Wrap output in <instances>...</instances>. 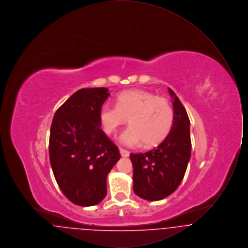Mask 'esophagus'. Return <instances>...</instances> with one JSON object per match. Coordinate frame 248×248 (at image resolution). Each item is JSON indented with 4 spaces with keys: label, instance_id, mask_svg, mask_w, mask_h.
Wrapping results in <instances>:
<instances>
[{
    "label": "esophagus",
    "instance_id": "34e87169",
    "mask_svg": "<svg viewBox=\"0 0 248 248\" xmlns=\"http://www.w3.org/2000/svg\"><path fill=\"white\" fill-rule=\"evenodd\" d=\"M119 151H120V154H121L122 157H128L129 156V152H127V151L122 149V148H120Z\"/></svg>",
    "mask_w": 248,
    "mask_h": 248
}]
</instances>
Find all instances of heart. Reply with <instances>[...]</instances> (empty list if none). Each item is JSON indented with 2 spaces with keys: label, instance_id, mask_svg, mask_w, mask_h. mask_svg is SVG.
Returning <instances> with one entry per match:
<instances>
[{
  "label": "heart",
  "instance_id": "b5f03b06",
  "mask_svg": "<svg viewBox=\"0 0 248 248\" xmlns=\"http://www.w3.org/2000/svg\"><path fill=\"white\" fill-rule=\"evenodd\" d=\"M98 117L108 135L115 134L128 119L129 127L119 137L121 144L136 147L144 142L146 146H154L171 131L174 111L164 97L145 90H128L119 94L116 106L101 107Z\"/></svg>",
  "mask_w": 248,
  "mask_h": 248
}]
</instances>
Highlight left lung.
I'll return each instance as SVG.
<instances>
[{
	"label": "left lung",
	"instance_id": "left-lung-1",
	"mask_svg": "<svg viewBox=\"0 0 248 248\" xmlns=\"http://www.w3.org/2000/svg\"><path fill=\"white\" fill-rule=\"evenodd\" d=\"M168 91L174 109L171 131L152 151L130 154L134 168L133 189L144 200H162L172 194L181 183L190 159L189 119L177 94L170 88Z\"/></svg>",
	"mask_w": 248,
	"mask_h": 248
}]
</instances>
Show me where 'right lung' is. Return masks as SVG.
<instances>
[{"label": "right lung", "instance_id": "obj_1", "mask_svg": "<svg viewBox=\"0 0 248 248\" xmlns=\"http://www.w3.org/2000/svg\"><path fill=\"white\" fill-rule=\"evenodd\" d=\"M106 87L82 88L56 111L50 129V164L71 202L92 206L105 198L107 176L120 160L118 148L101 130L99 109Z\"/></svg>", "mask_w": 248, "mask_h": 248}]
</instances>
